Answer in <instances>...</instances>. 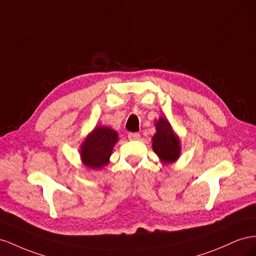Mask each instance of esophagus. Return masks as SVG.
Masks as SVG:
<instances>
[{"label":"esophagus","mask_w":256,"mask_h":256,"mask_svg":"<svg viewBox=\"0 0 256 256\" xmlns=\"http://www.w3.org/2000/svg\"><path fill=\"white\" fill-rule=\"evenodd\" d=\"M140 138V134H138V133H130L128 134L130 140H138Z\"/></svg>","instance_id":"esophagus-1"}]
</instances>
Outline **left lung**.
Here are the masks:
<instances>
[{
    "instance_id": "left-lung-1",
    "label": "left lung",
    "mask_w": 256,
    "mask_h": 256,
    "mask_svg": "<svg viewBox=\"0 0 256 256\" xmlns=\"http://www.w3.org/2000/svg\"><path fill=\"white\" fill-rule=\"evenodd\" d=\"M156 134L152 136V149L160 163L170 165L180 158L181 144L179 136L174 133L170 121L165 116L154 120Z\"/></svg>"
}]
</instances>
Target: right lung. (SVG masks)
I'll return each mask as SVG.
<instances>
[{
	"mask_svg": "<svg viewBox=\"0 0 256 256\" xmlns=\"http://www.w3.org/2000/svg\"><path fill=\"white\" fill-rule=\"evenodd\" d=\"M118 140L119 134L116 130L109 126H96L80 144L82 163L90 170L104 168L110 162V156Z\"/></svg>",
	"mask_w": 256,
	"mask_h": 256,
	"instance_id": "add662e5",
	"label": "right lung"
}]
</instances>
